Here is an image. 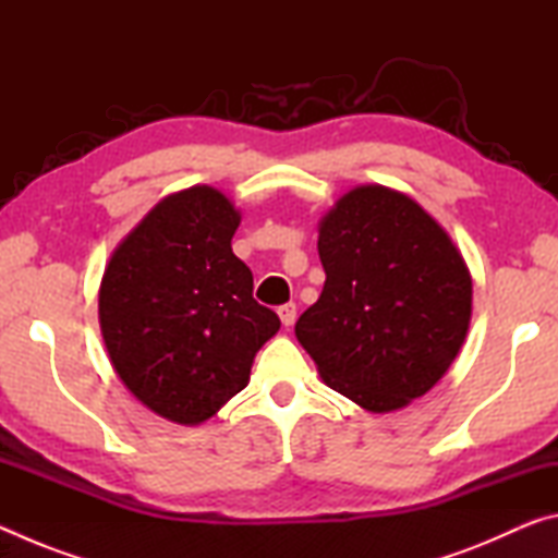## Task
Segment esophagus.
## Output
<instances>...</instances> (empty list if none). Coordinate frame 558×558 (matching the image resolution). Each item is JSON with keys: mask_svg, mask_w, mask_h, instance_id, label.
<instances>
[{"mask_svg": "<svg viewBox=\"0 0 558 558\" xmlns=\"http://www.w3.org/2000/svg\"><path fill=\"white\" fill-rule=\"evenodd\" d=\"M278 317H280V323H282V327H292L295 325V317H298V307L292 305V302H288V305H280L278 307Z\"/></svg>", "mask_w": 558, "mask_h": 558, "instance_id": "esophagus-1", "label": "esophagus"}]
</instances>
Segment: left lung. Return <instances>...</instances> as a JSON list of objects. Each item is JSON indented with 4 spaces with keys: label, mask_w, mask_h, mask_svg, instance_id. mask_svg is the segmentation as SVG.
Wrapping results in <instances>:
<instances>
[{
    "label": "left lung",
    "mask_w": 558,
    "mask_h": 558,
    "mask_svg": "<svg viewBox=\"0 0 558 558\" xmlns=\"http://www.w3.org/2000/svg\"><path fill=\"white\" fill-rule=\"evenodd\" d=\"M317 231L327 280L298 319V342L329 389L372 413L405 409L465 342L468 263L418 202L381 184L349 189Z\"/></svg>",
    "instance_id": "8db88e82"
}]
</instances>
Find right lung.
Wrapping results in <instances>:
<instances>
[{
  "instance_id": "add662e5",
  "label": "right lung",
  "mask_w": 558,
  "mask_h": 558,
  "mask_svg": "<svg viewBox=\"0 0 558 558\" xmlns=\"http://www.w3.org/2000/svg\"><path fill=\"white\" fill-rule=\"evenodd\" d=\"M239 223L219 189H182L145 214L102 272L98 319L112 369L179 426H199L243 391L256 352L280 329L233 256Z\"/></svg>"
}]
</instances>
